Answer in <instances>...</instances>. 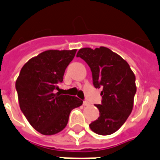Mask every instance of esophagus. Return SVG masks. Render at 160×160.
Returning a JSON list of instances; mask_svg holds the SVG:
<instances>
[{
	"label": "esophagus",
	"instance_id": "1",
	"mask_svg": "<svg viewBox=\"0 0 160 160\" xmlns=\"http://www.w3.org/2000/svg\"><path fill=\"white\" fill-rule=\"evenodd\" d=\"M83 105H84V106H88L89 102L88 101H84V102H83Z\"/></svg>",
	"mask_w": 160,
	"mask_h": 160
}]
</instances>
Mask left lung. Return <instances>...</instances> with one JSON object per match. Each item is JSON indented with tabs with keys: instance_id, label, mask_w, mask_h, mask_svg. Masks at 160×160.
<instances>
[{
	"instance_id": "obj_1",
	"label": "left lung",
	"mask_w": 160,
	"mask_h": 160,
	"mask_svg": "<svg viewBox=\"0 0 160 160\" xmlns=\"http://www.w3.org/2000/svg\"><path fill=\"white\" fill-rule=\"evenodd\" d=\"M76 56L91 68L94 86L102 88V104L95 105L100 117L89 126L100 135L112 134L132 112L137 91L133 72L127 61L106 47L83 48Z\"/></svg>"
}]
</instances>
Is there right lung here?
I'll use <instances>...</instances> for the list:
<instances>
[{"label": "right lung", "mask_w": 160, "mask_h": 160, "mask_svg": "<svg viewBox=\"0 0 160 160\" xmlns=\"http://www.w3.org/2000/svg\"><path fill=\"white\" fill-rule=\"evenodd\" d=\"M73 50H47L29 59L16 81L21 111L35 130L43 135L62 131L72 110L83 101L76 96L62 95L58 85L75 57Z\"/></svg>", "instance_id": "obj_1"}]
</instances>
